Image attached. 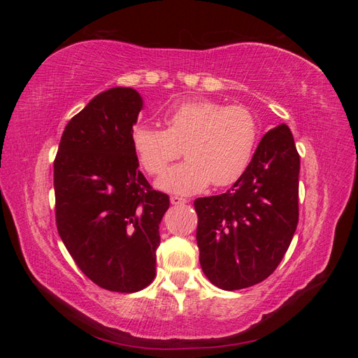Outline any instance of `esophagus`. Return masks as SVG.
I'll return each instance as SVG.
<instances>
[{"label":"esophagus","instance_id":"34e87169","mask_svg":"<svg viewBox=\"0 0 358 358\" xmlns=\"http://www.w3.org/2000/svg\"><path fill=\"white\" fill-rule=\"evenodd\" d=\"M170 201H171V204H175V206H179V204H187V203H188V200H187V199L179 197V196H171V197H170Z\"/></svg>","mask_w":358,"mask_h":358}]
</instances>
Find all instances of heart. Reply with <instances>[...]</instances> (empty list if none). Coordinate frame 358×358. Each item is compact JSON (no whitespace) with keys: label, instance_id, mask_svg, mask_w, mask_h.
Segmentation results:
<instances>
[{"label":"heart","instance_id":"heart-1","mask_svg":"<svg viewBox=\"0 0 358 358\" xmlns=\"http://www.w3.org/2000/svg\"><path fill=\"white\" fill-rule=\"evenodd\" d=\"M166 129L137 124L131 146L143 170L159 176L182 154L188 158L158 180L169 192L194 194L210 183L222 188L239 180L254 158L258 122L243 106L213 100L176 103L164 115Z\"/></svg>","mask_w":358,"mask_h":358}]
</instances>
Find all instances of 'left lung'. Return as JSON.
Instances as JSON below:
<instances>
[{"label":"left lung","instance_id":"obj_1","mask_svg":"<svg viewBox=\"0 0 358 358\" xmlns=\"http://www.w3.org/2000/svg\"><path fill=\"white\" fill-rule=\"evenodd\" d=\"M299 171L294 138L280 124L229 191L194 201L200 264L213 285L242 289L275 272L297 229Z\"/></svg>","mask_w":358,"mask_h":358}]
</instances>
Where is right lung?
<instances>
[{"label":"right lung","mask_w":358,"mask_h":358,"mask_svg":"<svg viewBox=\"0 0 358 358\" xmlns=\"http://www.w3.org/2000/svg\"><path fill=\"white\" fill-rule=\"evenodd\" d=\"M142 107L133 88L99 94L71 117L53 161L61 239L86 278L116 292L154 280L158 229L170 206L138 171L131 131Z\"/></svg>","instance_id":"right-lung-1"}]
</instances>
